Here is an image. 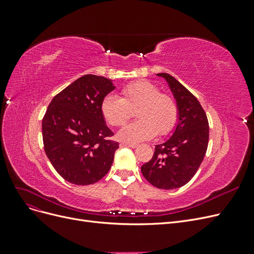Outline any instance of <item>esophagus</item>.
<instances>
[{
    "label": "esophagus",
    "mask_w": 254,
    "mask_h": 254,
    "mask_svg": "<svg viewBox=\"0 0 254 254\" xmlns=\"http://www.w3.org/2000/svg\"><path fill=\"white\" fill-rule=\"evenodd\" d=\"M122 145L124 146H127V147H131V148H135L137 144H134V143H129V142H122Z\"/></svg>",
    "instance_id": "esophagus-1"
}]
</instances>
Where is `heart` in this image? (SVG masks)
Listing matches in <instances>:
<instances>
[{
    "label": "heart",
    "mask_w": 254,
    "mask_h": 254,
    "mask_svg": "<svg viewBox=\"0 0 254 254\" xmlns=\"http://www.w3.org/2000/svg\"><path fill=\"white\" fill-rule=\"evenodd\" d=\"M123 98L108 94L103 99L101 110L105 120L112 126H123L136 111L140 120L120 130V139L139 143L160 134H166L173 129L178 115L176 102L170 95L161 93L155 83L139 80L127 84L122 90Z\"/></svg>",
    "instance_id": "obj_1"
}]
</instances>
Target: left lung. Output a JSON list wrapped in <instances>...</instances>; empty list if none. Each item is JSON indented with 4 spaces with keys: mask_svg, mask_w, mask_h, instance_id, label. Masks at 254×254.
<instances>
[{
    "mask_svg": "<svg viewBox=\"0 0 254 254\" xmlns=\"http://www.w3.org/2000/svg\"><path fill=\"white\" fill-rule=\"evenodd\" d=\"M168 83L178 108L172 135L159 145L150 161L141 166L145 179L162 190L187 184L200 166L209 143V122L198 99L167 73H159Z\"/></svg>",
    "mask_w": 254,
    "mask_h": 254,
    "instance_id": "8db88e82",
    "label": "left lung"
}]
</instances>
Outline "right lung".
I'll list each match as a JSON object with an SVG mask.
<instances>
[{
    "label": "right lung",
    "mask_w": 254,
    "mask_h": 254,
    "mask_svg": "<svg viewBox=\"0 0 254 254\" xmlns=\"http://www.w3.org/2000/svg\"><path fill=\"white\" fill-rule=\"evenodd\" d=\"M113 80L83 75L52 99L42 120L44 150L63 178L88 186L109 172L119 143L106 125L101 105Z\"/></svg>",
    "instance_id": "obj_1"
}]
</instances>
